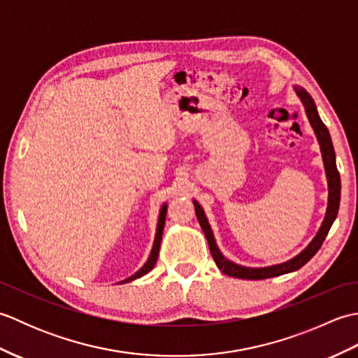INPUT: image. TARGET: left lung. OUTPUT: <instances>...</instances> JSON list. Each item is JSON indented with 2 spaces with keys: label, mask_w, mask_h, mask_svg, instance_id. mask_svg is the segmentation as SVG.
Masks as SVG:
<instances>
[{
  "label": "left lung",
  "mask_w": 358,
  "mask_h": 358,
  "mask_svg": "<svg viewBox=\"0 0 358 358\" xmlns=\"http://www.w3.org/2000/svg\"><path fill=\"white\" fill-rule=\"evenodd\" d=\"M295 92H296V95L300 96L303 106H305L306 115L309 118V123L313 124V127H314V132L317 135L318 143H320V149H322V154H323L326 177H328V185H329V201H328V210H326L324 222L320 227V231H318V234L315 235V238L310 241V245L305 250H303V252H300L299 255L294 257L292 260H289L286 263H281V264H275V266H269V268H258V269L245 268V266L235 264L229 260H226V258L222 255V252H220L218 248H217L214 235H212V231H210V226L208 223L206 215H204V212H203L200 204L194 201L195 214H196V218H199V223L201 226L204 235H206V238H208L210 254H212V257H214V262L220 268V271L226 273V275L237 277V278H243V280H264V278L278 277V275H283V273L300 269L301 266H305L310 260V258H313L318 252V249L322 248L326 235H328V232L331 229L334 220L337 218L338 206H340V189H341V186H340V173H338L337 163H336V152H334L331 135H329L328 127L324 126L320 115H318L313 96H310L306 92V90L301 89V87H295Z\"/></svg>",
  "instance_id": "left-lung-1"
}]
</instances>
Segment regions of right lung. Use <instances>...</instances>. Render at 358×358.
Masks as SVG:
<instances>
[{"label":"right lung","instance_id":"1","mask_svg":"<svg viewBox=\"0 0 358 358\" xmlns=\"http://www.w3.org/2000/svg\"><path fill=\"white\" fill-rule=\"evenodd\" d=\"M166 210H167V204H163L162 210H159V218H158V226H157V235H155V241H154V248H152V252L149 255V260L146 262V264L143 268L134 273L132 277H129L127 280H124L123 283H127V281H132L135 278H140L143 275H146L149 271L154 269V266L157 263L158 258V252H159V243H162V237H163V229H164V222H166Z\"/></svg>","mask_w":358,"mask_h":358}]
</instances>
